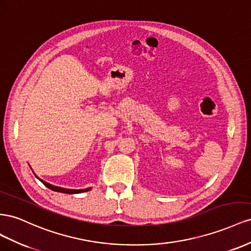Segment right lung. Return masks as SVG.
<instances>
[{
	"instance_id": "obj_1",
	"label": "right lung",
	"mask_w": 251,
	"mask_h": 251,
	"mask_svg": "<svg viewBox=\"0 0 251 251\" xmlns=\"http://www.w3.org/2000/svg\"><path fill=\"white\" fill-rule=\"evenodd\" d=\"M40 180V178H39ZM43 184H44L46 187H48L49 189H51L53 191H58V192H63V193H69V195H73V193H81V192H85V191H88L91 188H86V189H67V188H61V187H56V186H53L51 184H49L45 181L40 180Z\"/></svg>"
}]
</instances>
